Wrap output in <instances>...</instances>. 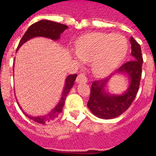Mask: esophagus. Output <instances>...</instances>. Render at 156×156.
<instances>
[{
    "label": "esophagus",
    "instance_id": "34e87169",
    "mask_svg": "<svg viewBox=\"0 0 156 156\" xmlns=\"http://www.w3.org/2000/svg\"><path fill=\"white\" fill-rule=\"evenodd\" d=\"M87 82V80L84 74H79L78 75L76 78V83H85Z\"/></svg>",
    "mask_w": 156,
    "mask_h": 156
}]
</instances>
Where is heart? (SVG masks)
I'll return each mask as SVG.
<instances>
[{"mask_svg": "<svg viewBox=\"0 0 156 156\" xmlns=\"http://www.w3.org/2000/svg\"><path fill=\"white\" fill-rule=\"evenodd\" d=\"M128 45L122 36L93 33L78 40L76 55L83 62H91L92 72L105 76L113 71L126 55Z\"/></svg>", "mask_w": 156, "mask_h": 156, "instance_id": "heart-1", "label": "heart"}]
</instances>
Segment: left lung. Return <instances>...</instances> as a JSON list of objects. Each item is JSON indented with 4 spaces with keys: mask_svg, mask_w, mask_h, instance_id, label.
Returning <instances> with one entry per match:
<instances>
[{
    "mask_svg": "<svg viewBox=\"0 0 156 156\" xmlns=\"http://www.w3.org/2000/svg\"><path fill=\"white\" fill-rule=\"evenodd\" d=\"M129 41L133 60L122 65L115 72V73L126 74L129 78V85L125 93L115 95L105 91L111 76L92 83L87 106L92 113L99 118L110 119L119 116L128 109L137 96L142 73L143 58L140 44L132 37Z\"/></svg>",
    "mask_w": 156,
    "mask_h": 156,
    "instance_id": "8db88e82",
    "label": "left lung"
}]
</instances>
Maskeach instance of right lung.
I'll list each match as a JSON object with an SVG mask.
<instances>
[{
  "label": "right lung",
  "instance_id": "right-lung-1",
  "mask_svg": "<svg viewBox=\"0 0 156 156\" xmlns=\"http://www.w3.org/2000/svg\"><path fill=\"white\" fill-rule=\"evenodd\" d=\"M68 29V27L64 24L55 23L53 21H49V20H41L39 22L34 23L31 25L25 33L23 37H22L21 41L19 42V46L17 48V50L19 49L25 42L28 41L29 40L34 38L36 37H43L50 38V39L57 41L60 38V35L62 34L63 32ZM77 75L73 74V75H69L67 76L65 83L64 89L62 91V96L61 98V100L58 102V104L56 105L55 108H54L48 114L45 115H41V116L34 117L31 115H29L24 112V114L28 117L29 119L35 121L39 123L45 124L46 122H50V121L54 120L57 118L58 115L62 112L63 106L65 105V101H66V96L68 95L70 89L73 87L74 85V81L76 80ZM21 108V107H20Z\"/></svg>",
  "mask_w": 156,
  "mask_h": 156
}]
</instances>
